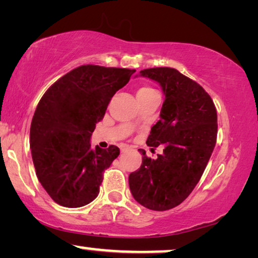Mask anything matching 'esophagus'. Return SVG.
I'll return each mask as SVG.
<instances>
[{"mask_svg": "<svg viewBox=\"0 0 258 258\" xmlns=\"http://www.w3.org/2000/svg\"><path fill=\"white\" fill-rule=\"evenodd\" d=\"M128 149H129L128 146H123V147H121V151H122V153H124V151H126Z\"/></svg>", "mask_w": 258, "mask_h": 258, "instance_id": "34e87169", "label": "esophagus"}]
</instances>
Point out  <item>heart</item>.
<instances>
[{"mask_svg": "<svg viewBox=\"0 0 258 258\" xmlns=\"http://www.w3.org/2000/svg\"><path fill=\"white\" fill-rule=\"evenodd\" d=\"M153 93H156V91H155L151 87H149V86H141L139 89H137L136 95H137V97H140V96H147V95H150V94H153Z\"/></svg>", "mask_w": 258, "mask_h": 258, "instance_id": "1", "label": "heart"}]
</instances>
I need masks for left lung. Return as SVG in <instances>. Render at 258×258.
<instances>
[{"label":"left lung","instance_id":"left-lung-1","mask_svg":"<svg viewBox=\"0 0 258 258\" xmlns=\"http://www.w3.org/2000/svg\"><path fill=\"white\" fill-rule=\"evenodd\" d=\"M140 75L163 90L160 121L147 144L164 149L155 160L140 149L142 164L129 175V186L143 207L164 211L181 204L199 183L216 144L217 112L209 94L178 70L161 67L141 70Z\"/></svg>","mask_w":258,"mask_h":258}]
</instances>
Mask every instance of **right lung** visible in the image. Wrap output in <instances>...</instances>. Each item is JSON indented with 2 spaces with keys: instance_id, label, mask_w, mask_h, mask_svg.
Wrapping results in <instances>:
<instances>
[{
  "instance_id": "add662e5",
  "label": "right lung",
  "mask_w": 258,
  "mask_h": 258,
  "mask_svg": "<svg viewBox=\"0 0 258 258\" xmlns=\"http://www.w3.org/2000/svg\"><path fill=\"white\" fill-rule=\"evenodd\" d=\"M135 72L77 67L56 81L38 102L30 125L31 156L38 181L59 206L83 207L97 197L103 171L119 149L93 148L91 134L111 97Z\"/></svg>"
}]
</instances>
